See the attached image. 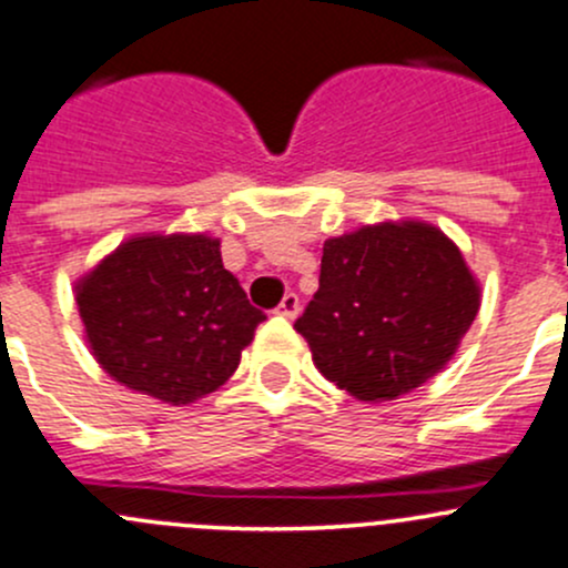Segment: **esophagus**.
Instances as JSON below:
<instances>
[{"label":"esophagus","mask_w":568,"mask_h":568,"mask_svg":"<svg viewBox=\"0 0 568 568\" xmlns=\"http://www.w3.org/2000/svg\"><path fill=\"white\" fill-rule=\"evenodd\" d=\"M278 314H282L284 320H295L297 314H301V301H297L295 292H290V295H284L282 306H278Z\"/></svg>","instance_id":"obj_1"}]
</instances>
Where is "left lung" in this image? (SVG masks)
I'll use <instances>...</instances> for the list:
<instances>
[{"mask_svg": "<svg viewBox=\"0 0 568 568\" xmlns=\"http://www.w3.org/2000/svg\"><path fill=\"white\" fill-rule=\"evenodd\" d=\"M478 306L481 284L446 232L379 221L327 237L320 290L295 331L325 379L377 405L446 369Z\"/></svg>", "mask_w": 568, "mask_h": 568, "instance_id": "left-lung-1", "label": "left lung"}]
</instances>
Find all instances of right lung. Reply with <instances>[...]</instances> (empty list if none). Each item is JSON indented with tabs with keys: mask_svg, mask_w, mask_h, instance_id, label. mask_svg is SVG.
Instances as JSON below:
<instances>
[{
	"mask_svg": "<svg viewBox=\"0 0 568 568\" xmlns=\"http://www.w3.org/2000/svg\"><path fill=\"white\" fill-rule=\"evenodd\" d=\"M87 347L128 390L183 407L219 390L265 320L207 232H144L75 278Z\"/></svg>",
	"mask_w": 568,
	"mask_h": 568,
	"instance_id": "obj_1",
	"label": "right lung"
}]
</instances>
